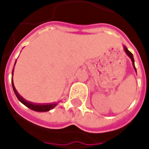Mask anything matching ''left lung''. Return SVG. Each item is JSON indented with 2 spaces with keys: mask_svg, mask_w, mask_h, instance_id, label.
I'll list each match as a JSON object with an SVG mask.
<instances>
[{
  "mask_svg": "<svg viewBox=\"0 0 149 149\" xmlns=\"http://www.w3.org/2000/svg\"><path fill=\"white\" fill-rule=\"evenodd\" d=\"M123 47H124V50H125V52L126 54L130 58V59L132 60V65H133V67H134V69H135V72H136V68H135V61H134V58H133V54L131 53L128 50V48L125 46V45H123Z\"/></svg>",
  "mask_w": 149,
  "mask_h": 149,
  "instance_id": "obj_1",
  "label": "left lung"
}]
</instances>
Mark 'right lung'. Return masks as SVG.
I'll return each mask as SVG.
<instances>
[{"label": "right lung", "instance_id": "add662e5", "mask_svg": "<svg viewBox=\"0 0 149 149\" xmlns=\"http://www.w3.org/2000/svg\"><path fill=\"white\" fill-rule=\"evenodd\" d=\"M15 64H16V61H15ZM15 64H14V65H15ZM13 73H14V68H13L12 71V77ZM11 81H12L13 90H14V93L16 95L17 99H18L22 104H24L25 106H27V108H29L30 109H31V110L35 111H50L52 110V109H53V108L58 104V102L50 103V104H35V103H33V102H28V101L25 100L24 97H22L21 95H19V93L17 92L16 88H15V87H14V82H13V78H11Z\"/></svg>", "mask_w": 149, "mask_h": 149}]
</instances>
